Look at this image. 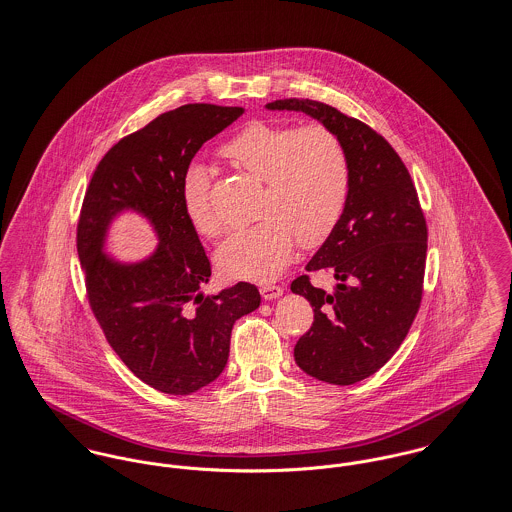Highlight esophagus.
<instances>
[{
	"label": "esophagus",
	"instance_id": "obj_1",
	"mask_svg": "<svg viewBox=\"0 0 512 512\" xmlns=\"http://www.w3.org/2000/svg\"><path fill=\"white\" fill-rule=\"evenodd\" d=\"M259 291H261V297H263L265 301L279 299V297L285 293V289H283V287H279V285H263Z\"/></svg>",
	"mask_w": 512,
	"mask_h": 512
}]
</instances>
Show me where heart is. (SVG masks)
Wrapping results in <instances>:
<instances>
[{
  "mask_svg": "<svg viewBox=\"0 0 512 512\" xmlns=\"http://www.w3.org/2000/svg\"><path fill=\"white\" fill-rule=\"evenodd\" d=\"M221 154L265 182V219L233 231L215 251L217 271L225 279L271 281L291 261L295 239L303 247H318L336 229L348 202L350 166L328 128L251 122L223 144ZM182 204L198 233L219 231L202 164L186 172Z\"/></svg>",
  "mask_w": 512,
  "mask_h": 512,
  "instance_id": "b5f03b06",
  "label": "heart"
}]
</instances>
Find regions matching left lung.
I'll list each match as a JSON object with an SVG mask.
<instances>
[{"instance_id": "left-lung-1", "label": "left lung", "mask_w": 512, "mask_h": 512, "mask_svg": "<svg viewBox=\"0 0 512 512\" xmlns=\"http://www.w3.org/2000/svg\"><path fill=\"white\" fill-rule=\"evenodd\" d=\"M265 108L305 112L336 134L348 158L344 213L307 263V271L334 275V293L312 287L307 275L295 279L291 291L314 310L310 330L295 346L299 368L320 382L350 386L396 354L419 310L425 217L402 158L368 124L308 99Z\"/></svg>"}]
</instances>
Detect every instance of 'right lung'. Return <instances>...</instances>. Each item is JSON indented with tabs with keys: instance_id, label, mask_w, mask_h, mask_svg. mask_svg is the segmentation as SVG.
<instances>
[{
	"instance_id": "add662e5",
	"label": "right lung",
	"mask_w": 512,
	"mask_h": 512,
	"mask_svg": "<svg viewBox=\"0 0 512 512\" xmlns=\"http://www.w3.org/2000/svg\"><path fill=\"white\" fill-rule=\"evenodd\" d=\"M243 112L198 103L160 114L104 154L81 209L77 251L91 308L128 370L164 394L211 384L227 364L235 320L261 305L251 283L207 297L200 291L211 267L182 204L192 158ZM126 210L144 216L159 239L140 262L105 253L107 229Z\"/></svg>"
}]
</instances>
